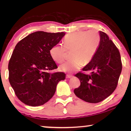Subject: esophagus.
<instances>
[{
  "mask_svg": "<svg viewBox=\"0 0 131 131\" xmlns=\"http://www.w3.org/2000/svg\"><path fill=\"white\" fill-rule=\"evenodd\" d=\"M72 77H73V75H71V74H67V75H66V78H72Z\"/></svg>",
  "mask_w": 131,
  "mask_h": 131,
  "instance_id": "34e87169",
  "label": "esophagus"
}]
</instances>
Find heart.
Segmentation results:
<instances>
[{"label": "heart", "mask_w": 131, "mask_h": 131, "mask_svg": "<svg viewBox=\"0 0 131 131\" xmlns=\"http://www.w3.org/2000/svg\"><path fill=\"white\" fill-rule=\"evenodd\" d=\"M101 37L95 30L80 31L69 34L63 39L64 46L58 44L49 51L52 60L62 63L67 57V51L70 52L72 60L60 66V69L65 72H73L87 65L94 58L100 44Z\"/></svg>", "instance_id": "heart-1"}]
</instances>
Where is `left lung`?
<instances>
[{
  "label": "left lung",
  "mask_w": 131,
  "mask_h": 131,
  "mask_svg": "<svg viewBox=\"0 0 131 131\" xmlns=\"http://www.w3.org/2000/svg\"><path fill=\"white\" fill-rule=\"evenodd\" d=\"M100 44L92 61L82 69L92 70L91 74L79 72L80 82L74 89L78 98L90 103H100L110 95L117 86L122 64L119 49L106 33L100 31Z\"/></svg>",
  "instance_id": "left-lung-1"
}]
</instances>
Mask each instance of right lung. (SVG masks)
Listing matches in <instances>:
<instances>
[{"mask_svg":"<svg viewBox=\"0 0 131 131\" xmlns=\"http://www.w3.org/2000/svg\"><path fill=\"white\" fill-rule=\"evenodd\" d=\"M65 33L36 31L15 46L8 64L9 81L17 98L25 104L39 106L54 95L58 83L65 79L63 72L49 73L58 68L49 51Z\"/></svg>","mask_w":131,"mask_h":131,"instance_id":"obj_1","label":"right lung"}]
</instances>
